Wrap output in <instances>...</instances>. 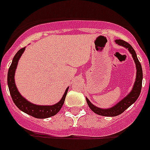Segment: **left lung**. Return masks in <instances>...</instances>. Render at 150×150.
I'll return each mask as SVG.
<instances>
[{"mask_svg":"<svg viewBox=\"0 0 150 150\" xmlns=\"http://www.w3.org/2000/svg\"><path fill=\"white\" fill-rule=\"evenodd\" d=\"M115 42L118 44L119 46H122L127 48L132 55V57H133V60L135 62L136 68H137V77H136V81L134 85H133V89L129 92V94H128L123 100H120V102L115 104L112 108H108V109L98 108V107L94 106V104H91L90 102V100L86 98L87 103L88 104L91 110H92L93 112H94L95 114H98V115L105 116V117H115V116H117L119 114H122L124 110H127L130 105H132L137 100V98H139L142 88L143 69H142L141 64H140V62H139L138 59H137V53H136L135 50H133V48L128 42H125L124 40H116Z\"/></svg>","mask_w":150,"mask_h":150,"instance_id":"obj_1","label":"left lung"}]
</instances>
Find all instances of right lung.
I'll list each match as a JSON object with an SVG mask.
<instances>
[{
	"instance_id": "add662e5",
	"label": "right lung",
	"mask_w": 150,
	"mask_h": 150,
	"mask_svg": "<svg viewBox=\"0 0 150 150\" xmlns=\"http://www.w3.org/2000/svg\"><path fill=\"white\" fill-rule=\"evenodd\" d=\"M25 50V47L22 48L17 52L16 55L14 56L11 63V66L9 68L8 74H7V85H8L10 94L11 95L12 100L15 105L26 114L32 116L33 117L40 118V119H44V118H48L52 116L56 115L58 112L59 111L65 101V97L67 94L69 88H66L65 91V94L62 96L61 100L56 104L53 105H36V104H32L30 101L23 98V97L20 94L17 88V86L15 85L14 81V75L15 71L17 69V64H18L19 59H21L22 54Z\"/></svg>"
}]
</instances>
